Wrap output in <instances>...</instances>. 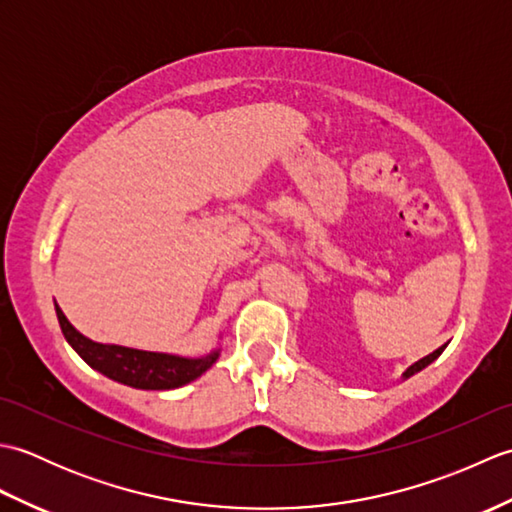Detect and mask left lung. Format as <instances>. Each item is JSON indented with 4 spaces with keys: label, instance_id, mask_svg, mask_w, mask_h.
<instances>
[{
    "label": "left lung",
    "instance_id": "obj_1",
    "mask_svg": "<svg viewBox=\"0 0 512 512\" xmlns=\"http://www.w3.org/2000/svg\"><path fill=\"white\" fill-rule=\"evenodd\" d=\"M444 347H447V343H444L442 347H438V350L436 352H431L429 356H424V358H420V361H416V363H413V365H409L407 369H405V372H402V380H407V378H411L413 374H418V372H422V369L424 367H427V365H431L433 361H436V358L444 352Z\"/></svg>",
    "mask_w": 512,
    "mask_h": 512
}]
</instances>
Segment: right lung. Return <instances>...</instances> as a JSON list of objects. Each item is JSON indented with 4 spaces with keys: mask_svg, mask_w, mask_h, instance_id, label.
I'll list each match as a JSON object with an SVG mask.
<instances>
[{
    "mask_svg": "<svg viewBox=\"0 0 512 512\" xmlns=\"http://www.w3.org/2000/svg\"><path fill=\"white\" fill-rule=\"evenodd\" d=\"M57 319L65 341L72 345V350L79 354L96 372L116 380V383L134 387V389H178L189 385L191 380L200 378L217 358H220L222 347H215L204 356H180L169 352H147L136 350V347L99 343L92 341L65 317L63 310L54 301Z\"/></svg>",
    "mask_w": 512,
    "mask_h": 512,
    "instance_id": "1",
    "label": "right lung"
}]
</instances>
